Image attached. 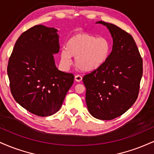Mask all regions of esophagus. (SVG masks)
<instances>
[{
	"instance_id": "34e87169",
	"label": "esophagus",
	"mask_w": 154,
	"mask_h": 154,
	"mask_svg": "<svg viewBox=\"0 0 154 154\" xmlns=\"http://www.w3.org/2000/svg\"><path fill=\"white\" fill-rule=\"evenodd\" d=\"M75 81H77V82H81V81L82 80V77H81L80 75H76L75 77Z\"/></svg>"
}]
</instances>
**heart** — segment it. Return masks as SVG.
<instances>
[{
	"mask_svg": "<svg viewBox=\"0 0 154 154\" xmlns=\"http://www.w3.org/2000/svg\"><path fill=\"white\" fill-rule=\"evenodd\" d=\"M111 42L107 38L79 32L69 39L66 48L61 49V59L65 65H69L71 58L75 57V65L79 70L93 72L105 64L111 55Z\"/></svg>",
	"mask_w": 154,
	"mask_h": 154,
	"instance_id": "b5f03b06",
	"label": "heart"
}]
</instances>
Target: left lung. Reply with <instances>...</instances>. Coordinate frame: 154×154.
Wrapping results in <instances>:
<instances>
[{
  "label": "left lung",
  "mask_w": 154,
  "mask_h": 154,
  "mask_svg": "<svg viewBox=\"0 0 154 154\" xmlns=\"http://www.w3.org/2000/svg\"><path fill=\"white\" fill-rule=\"evenodd\" d=\"M113 39L108 61L83 77L88 109L93 117L111 120L122 115L133 105L143 75V60L134 39L117 26L103 21Z\"/></svg>",
  "instance_id": "1"
}]
</instances>
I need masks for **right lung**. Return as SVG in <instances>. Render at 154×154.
Masks as SVG:
<instances>
[{
  "mask_svg": "<svg viewBox=\"0 0 154 154\" xmlns=\"http://www.w3.org/2000/svg\"><path fill=\"white\" fill-rule=\"evenodd\" d=\"M58 29L42 24L23 32L8 60L7 73L11 94L28 111L52 115L62 105L74 75L59 71L54 54L59 52Z\"/></svg>",
  "mask_w": 154,
  "mask_h": 154,
  "instance_id": "right-lung-1",
  "label": "right lung"
}]
</instances>
